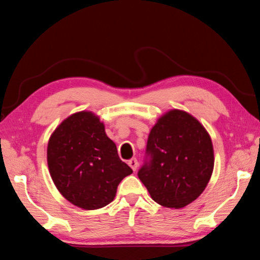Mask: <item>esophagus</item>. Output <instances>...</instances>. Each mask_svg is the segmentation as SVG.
I'll return each mask as SVG.
<instances>
[{"instance_id":"1","label":"esophagus","mask_w":260,"mask_h":260,"mask_svg":"<svg viewBox=\"0 0 260 260\" xmlns=\"http://www.w3.org/2000/svg\"><path fill=\"white\" fill-rule=\"evenodd\" d=\"M128 165L132 167V170L135 171L136 169H138V165H139V161L136 158H132V159L128 160Z\"/></svg>"}]
</instances>
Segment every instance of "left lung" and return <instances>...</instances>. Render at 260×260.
<instances>
[{"label": "left lung", "mask_w": 260, "mask_h": 260, "mask_svg": "<svg viewBox=\"0 0 260 260\" xmlns=\"http://www.w3.org/2000/svg\"><path fill=\"white\" fill-rule=\"evenodd\" d=\"M213 165L212 141L203 125L187 112L171 110L150 131L138 177L158 204L180 209L203 192Z\"/></svg>", "instance_id": "left-lung-1"}]
</instances>
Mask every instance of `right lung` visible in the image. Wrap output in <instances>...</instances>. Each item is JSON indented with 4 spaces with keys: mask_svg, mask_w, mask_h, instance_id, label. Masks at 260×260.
Returning <instances> with one entry per match:
<instances>
[{
    "mask_svg": "<svg viewBox=\"0 0 260 260\" xmlns=\"http://www.w3.org/2000/svg\"><path fill=\"white\" fill-rule=\"evenodd\" d=\"M47 160L59 192L85 210L111 203L118 184L133 173L118 156L103 122L89 111L74 113L57 127L48 142Z\"/></svg>",
    "mask_w": 260,
    "mask_h": 260,
    "instance_id": "obj_1",
    "label": "right lung"
}]
</instances>
